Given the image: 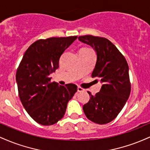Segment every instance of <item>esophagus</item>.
<instances>
[{
    "mask_svg": "<svg viewBox=\"0 0 150 150\" xmlns=\"http://www.w3.org/2000/svg\"><path fill=\"white\" fill-rule=\"evenodd\" d=\"M84 91H85V89H84L83 88H82V87H77V92H84Z\"/></svg>",
    "mask_w": 150,
    "mask_h": 150,
    "instance_id": "obj_1",
    "label": "esophagus"
}]
</instances>
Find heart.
<instances>
[{"label":"heart","instance_id":"obj_1","mask_svg":"<svg viewBox=\"0 0 150 150\" xmlns=\"http://www.w3.org/2000/svg\"><path fill=\"white\" fill-rule=\"evenodd\" d=\"M83 49V50H87V51H90L91 49H89V48H82V49Z\"/></svg>","mask_w":150,"mask_h":150}]
</instances>
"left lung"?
Here are the masks:
<instances>
[{"instance_id": "8db88e82", "label": "left lung", "mask_w": 150, "mask_h": 150, "mask_svg": "<svg viewBox=\"0 0 150 150\" xmlns=\"http://www.w3.org/2000/svg\"><path fill=\"white\" fill-rule=\"evenodd\" d=\"M79 41L89 45L97 53V62L92 77L101 83L100 91L83 106L89 120L98 124L112 121L128 99L130 93L129 68L126 60L114 44L106 38L81 36Z\"/></svg>"}]
</instances>
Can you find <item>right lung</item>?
Here are the masks:
<instances>
[{"label": "right lung", "instance_id": "1", "mask_svg": "<svg viewBox=\"0 0 150 150\" xmlns=\"http://www.w3.org/2000/svg\"><path fill=\"white\" fill-rule=\"evenodd\" d=\"M77 36L39 39L24 54L16 73L19 97L24 108L39 124L51 125L63 118L68 101L77 92L74 84L65 86L51 82L65 50Z\"/></svg>", "mask_w": 150, "mask_h": 150}]
</instances>
